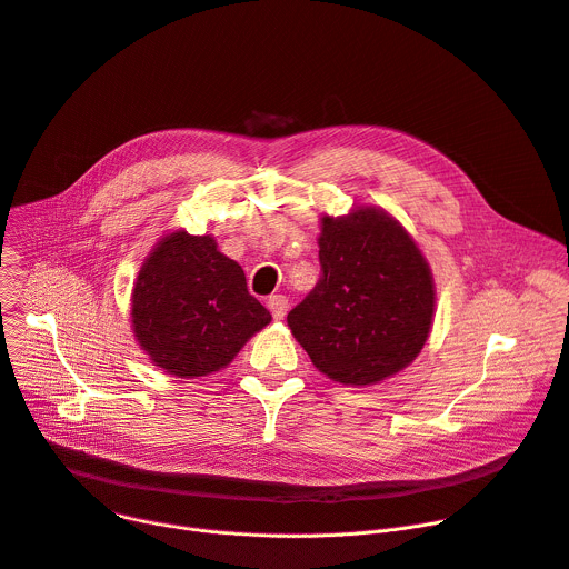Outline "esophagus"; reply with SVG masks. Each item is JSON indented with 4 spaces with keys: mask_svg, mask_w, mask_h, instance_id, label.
Masks as SVG:
<instances>
[{
    "mask_svg": "<svg viewBox=\"0 0 569 569\" xmlns=\"http://www.w3.org/2000/svg\"><path fill=\"white\" fill-rule=\"evenodd\" d=\"M267 309L272 311L274 320H283V316L288 313V297L286 295H269Z\"/></svg>",
    "mask_w": 569,
    "mask_h": 569,
    "instance_id": "34e87169",
    "label": "esophagus"
}]
</instances>
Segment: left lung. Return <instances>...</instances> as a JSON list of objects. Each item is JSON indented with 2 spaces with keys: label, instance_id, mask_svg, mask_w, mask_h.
I'll use <instances>...</instances> for the list:
<instances>
[{
  "label": "left lung",
  "instance_id": "1",
  "mask_svg": "<svg viewBox=\"0 0 569 569\" xmlns=\"http://www.w3.org/2000/svg\"><path fill=\"white\" fill-rule=\"evenodd\" d=\"M322 279L288 313L313 367L341 385H378L422 352L436 316L431 267L412 234L380 207L320 217Z\"/></svg>",
  "mask_w": 569,
  "mask_h": 569
}]
</instances>
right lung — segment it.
<instances>
[{
  "label": "right lung",
  "mask_w": 569,
  "mask_h": 569,
  "mask_svg": "<svg viewBox=\"0 0 569 569\" xmlns=\"http://www.w3.org/2000/svg\"><path fill=\"white\" fill-rule=\"evenodd\" d=\"M269 320L247 290L244 269L212 234H163L133 281V337L149 362L177 378L226 369Z\"/></svg>",
  "instance_id": "1"
}]
</instances>
